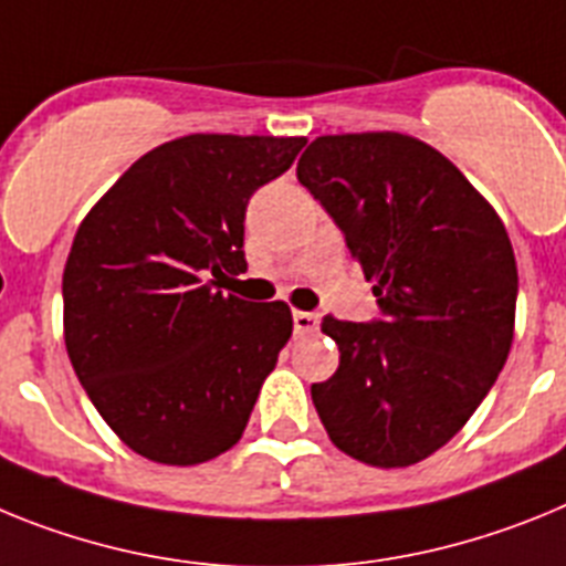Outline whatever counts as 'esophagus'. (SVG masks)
Returning <instances> with one entry per match:
<instances>
[{"label": "esophagus", "mask_w": 566, "mask_h": 566, "mask_svg": "<svg viewBox=\"0 0 566 566\" xmlns=\"http://www.w3.org/2000/svg\"><path fill=\"white\" fill-rule=\"evenodd\" d=\"M316 331H318L316 313H307V311L293 313V333H296V336H313Z\"/></svg>", "instance_id": "obj_1"}]
</instances>
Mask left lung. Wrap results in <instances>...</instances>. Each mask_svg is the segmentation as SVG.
<instances>
[{
    "mask_svg": "<svg viewBox=\"0 0 566 566\" xmlns=\"http://www.w3.org/2000/svg\"><path fill=\"white\" fill-rule=\"evenodd\" d=\"M296 176L373 282L381 318L324 316L338 370L311 387L333 444L410 467L467 424L513 344L510 235L459 167L405 134L318 136Z\"/></svg>",
    "mask_w": 566,
    "mask_h": 566,
    "instance_id": "obj_1",
    "label": "left lung"
}]
</instances>
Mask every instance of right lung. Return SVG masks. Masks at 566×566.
<instances>
[{"instance_id": "obj_1", "label": "right lung", "mask_w": 566, "mask_h": 566, "mask_svg": "<svg viewBox=\"0 0 566 566\" xmlns=\"http://www.w3.org/2000/svg\"><path fill=\"white\" fill-rule=\"evenodd\" d=\"M302 147L298 136L165 142L78 224L62 276L67 356L134 453L188 467L242 439L293 316L216 287L248 270L250 196Z\"/></svg>"}]
</instances>
